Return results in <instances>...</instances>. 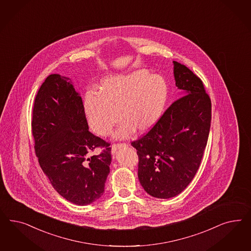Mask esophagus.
I'll return each instance as SVG.
<instances>
[{"label":"esophagus","mask_w":251,"mask_h":251,"mask_svg":"<svg viewBox=\"0 0 251 251\" xmlns=\"http://www.w3.org/2000/svg\"><path fill=\"white\" fill-rule=\"evenodd\" d=\"M127 144H125V143H123V144H114V145H112V147H111V151H112V153H115L116 151L118 150V149H120L121 147H123V146H127Z\"/></svg>","instance_id":"obj_1"}]
</instances>
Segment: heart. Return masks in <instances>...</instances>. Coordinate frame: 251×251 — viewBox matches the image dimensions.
I'll return each instance as SVG.
<instances>
[{"label": "heart", "mask_w": 251, "mask_h": 251, "mask_svg": "<svg viewBox=\"0 0 251 251\" xmlns=\"http://www.w3.org/2000/svg\"><path fill=\"white\" fill-rule=\"evenodd\" d=\"M167 98L165 78L144 69L106 78L100 94L86 93L84 109L92 129L101 136L111 132L121 116L125 122L116 136L126 137L134 128L139 131L151 129L163 113Z\"/></svg>", "instance_id": "heart-1"}]
</instances>
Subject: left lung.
<instances>
[{
  "label": "left lung",
  "instance_id": "8db88e82",
  "mask_svg": "<svg viewBox=\"0 0 251 251\" xmlns=\"http://www.w3.org/2000/svg\"><path fill=\"white\" fill-rule=\"evenodd\" d=\"M174 75L184 96L167 107L146 134L131 142L139 157L140 183L159 199L175 197L191 182L211 127L212 102L201 78L177 61Z\"/></svg>",
  "mask_w": 251,
  "mask_h": 251
}]
</instances>
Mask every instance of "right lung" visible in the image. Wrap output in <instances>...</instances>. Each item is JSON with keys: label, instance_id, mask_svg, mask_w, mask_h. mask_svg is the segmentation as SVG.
I'll use <instances>...</instances> for the list:
<instances>
[{"label": "right lung", "instance_id": "add662e5", "mask_svg": "<svg viewBox=\"0 0 251 251\" xmlns=\"http://www.w3.org/2000/svg\"><path fill=\"white\" fill-rule=\"evenodd\" d=\"M68 77L50 75L38 89L32 134L39 166L57 192L87 205L101 197L111 163L110 144L88 129L81 97ZM97 148L102 151L89 156Z\"/></svg>", "mask_w": 251, "mask_h": 251}]
</instances>
